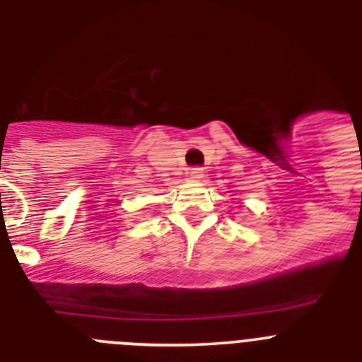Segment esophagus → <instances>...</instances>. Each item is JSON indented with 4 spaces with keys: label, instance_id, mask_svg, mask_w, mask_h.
<instances>
[{
    "label": "esophagus",
    "instance_id": "esophagus-1",
    "mask_svg": "<svg viewBox=\"0 0 362 362\" xmlns=\"http://www.w3.org/2000/svg\"><path fill=\"white\" fill-rule=\"evenodd\" d=\"M188 175H190L192 179H203L204 177V170L201 168V166H194V168H190Z\"/></svg>",
    "mask_w": 362,
    "mask_h": 362
}]
</instances>
